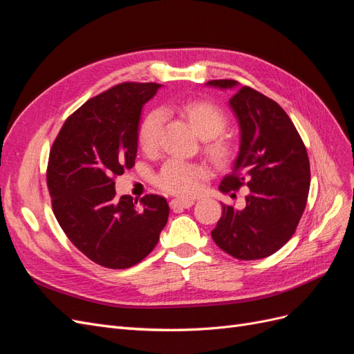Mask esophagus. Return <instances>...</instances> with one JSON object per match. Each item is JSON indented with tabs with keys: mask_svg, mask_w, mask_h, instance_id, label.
Returning a JSON list of instances; mask_svg holds the SVG:
<instances>
[{
	"mask_svg": "<svg viewBox=\"0 0 354 354\" xmlns=\"http://www.w3.org/2000/svg\"><path fill=\"white\" fill-rule=\"evenodd\" d=\"M194 201L192 199H173L169 202V207H171V209H174V211H180V209H185V208H190L192 205H194Z\"/></svg>",
	"mask_w": 354,
	"mask_h": 354,
	"instance_id": "esophagus-1",
	"label": "esophagus"
}]
</instances>
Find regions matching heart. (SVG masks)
Returning <instances> with one entry per match:
<instances>
[{
  "label": "heart",
  "instance_id": "obj_1",
  "mask_svg": "<svg viewBox=\"0 0 354 354\" xmlns=\"http://www.w3.org/2000/svg\"><path fill=\"white\" fill-rule=\"evenodd\" d=\"M181 116L194 128L195 133L205 140L207 156L217 167H226L232 162L236 153V146L229 137L221 136L227 127V115L216 103L208 100H187L178 106ZM162 115L158 111L149 112L138 130V145L146 153H152L158 149ZM205 176V168L196 164H186L180 160H168L160 168L155 178L159 189L173 195H192L198 189L199 178Z\"/></svg>",
  "mask_w": 354,
  "mask_h": 354
}]
</instances>
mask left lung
<instances>
[{
  "label": "left lung",
  "instance_id": "obj_1",
  "mask_svg": "<svg viewBox=\"0 0 354 354\" xmlns=\"http://www.w3.org/2000/svg\"><path fill=\"white\" fill-rule=\"evenodd\" d=\"M208 87L233 90L230 109L239 125V152L220 190L250 187L246 205L223 212L211 236L238 260H259L279 251L301 218L310 189L306 146L292 121L274 100L233 80Z\"/></svg>",
  "mask_w": 354,
  "mask_h": 354
}]
</instances>
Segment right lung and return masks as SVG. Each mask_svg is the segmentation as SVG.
Here are the masks:
<instances>
[{
    "instance_id": "1",
    "label": "right lung",
    "mask_w": 354,
    "mask_h": 354,
    "mask_svg": "<svg viewBox=\"0 0 354 354\" xmlns=\"http://www.w3.org/2000/svg\"><path fill=\"white\" fill-rule=\"evenodd\" d=\"M162 87L124 82L85 102L50 151L47 185L63 232L90 260L127 269L151 252L168 221L164 196L116 198V176L133 168L143 106Z\"/></svg>"
}]
</instances>
